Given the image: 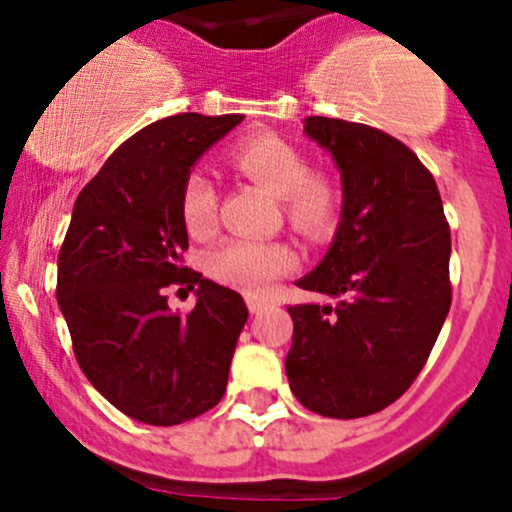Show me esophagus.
Instances as JSON below:
<instances>
[{
  "mask_svg": "<svg viewBox=\"0 0 512 512\" xmlns=\"http://www.w3.org/2000/svg\"><path fill=\"white\" fill-rule=\"evenodd\" d=\"M247 309H250V314H260L262 309H265V299L262 297H255V294H247Z\"/></svg>",
  "mask_w": 512,
  "mask_h": 512,
  "instance_id": "1",
  "label": "esophagus"
}]
</instances>
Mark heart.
I'll use <instances>...</instances> for the list:
<instances>
[{
  "label": "heart",
  "mask_w": 512,
  "mask_h": 512,
  "mask_svg": "<svg viewBox=\"0 0 512 512\" xmlns=\"http://www.w3.org/2000/svg\"><path fill=\"white\" fill-rule=\"evenodd\" d=\"M232 163L240 173L282 198L287 223L307 240L332 235L342 213V188L329 173L309 168V160L294 143L277 133H255L232 148ZM180 218L193 237L213 235L218 223V193L213 180L200 170H190L180 188ZM297 265V255L285 242L230 240L215 247L208 270L215 280L262 292L272 280L287 275Z\"/></svg>",
  "instance_id": "1"
}]
</instances>
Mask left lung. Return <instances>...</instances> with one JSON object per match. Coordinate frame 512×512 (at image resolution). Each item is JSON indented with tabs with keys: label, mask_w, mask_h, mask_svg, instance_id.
I'll return each instance as SVG.
<instances>
[{
	"label": "left lung",
	"mask_w": 512,
	"mask_h": 512,
	"mask_svg": "<svg viewBox=\"0 0 512 512\" xmlns=\"http://www.w3.org/2000/svg\"><path fill=\"white\" fill-rule=\"evenodd\" d=\"M304 133L342 170V223L327 257L297 282L337 307H289V389L329 418L376 414L421 374L451 309V227L431 170L399 138L307 116Z\"/></svg>",
	"instance_id": "obj_1"
}]
</instances>
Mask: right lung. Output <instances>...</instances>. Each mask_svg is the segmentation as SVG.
I'll use <instances>...</instances> for the list:
<instances>
[{
	"label": "right lung",
	"instance_id": "right-lung-1",
	"mask_svg": "<svg viewBox=\"0 0 512 512\" xmlns=\"http://www.w3.org/2000/svg\"><path fill=\"white\" fill-rule=\"evenodd\" d=\"M240 113L160 118L123 141L74 205L59 252L56 299L86 379L118 411L175 426L220 404L247 307L183 265L180 188ZM195 288L180 315L164 289ZM180 292V289H178Z\"/></svg>",
	"mask_w": 512,
	"mask_h": 512
}]
</instances>
